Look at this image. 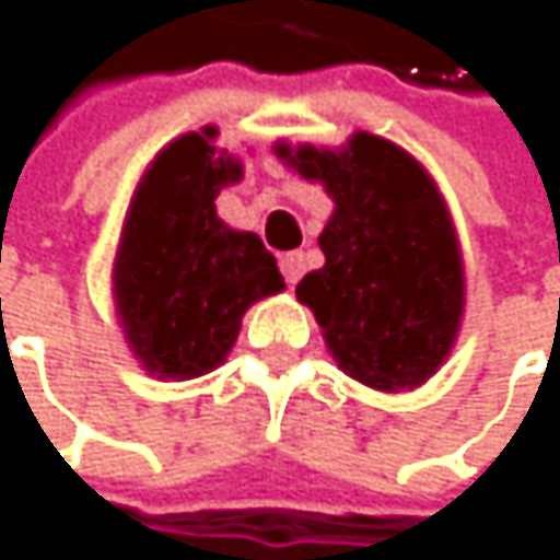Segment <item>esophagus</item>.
Masks as SVG:
<instances>
[{"mask_svg": "<svg viewBox=\"0 0 560 560\" xmlns=\"http://www.w3.org/2000/svg\"><path fill=\"white\" fill-rule=\"evenodd\" d=\"M278 268H282L285 282L295 285L299 278H302V271H305V255H302V252H285L282 258H278Z\"/></svg>", "mask_w": 560, "mask_h": 560, "instance_id": "esophagus-1", "label": "esophagus"}]
</instances>
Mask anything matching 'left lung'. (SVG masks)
Instances as JSON below:
<instances>
[{"label": "left lung", "instance_id": "left-lung-1", "mask_svg": "<svg viewBox=\"0 0 560 560\" xmlns=\"http://www.w3.org/2000/svg\"><path fill=\"white\" fill-rule=\"evenodd\" d=\"M275 152L335 202L318 235L325 265L295 295L315 312L338 369L378 392L424 385L448 358L465 312L462 248L442 191L405 149L369 132L335 152Z\"/></svg>", "mask_w": 560, "mask_h": 560}]
</instances>
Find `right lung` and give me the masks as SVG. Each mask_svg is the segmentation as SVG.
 Wrapping results in <instances>:
<instances>
[{
	"label": "right lung",
	"instance_id": "right-lung-1",
	"mask_svg": "<svg viewBox=\"0 0 560 560\" xmlns=\"http://www.w3.org/2000/svg\"><path fill=\"white\" fill-rule=\"evenodd\" d=\"M215 129L168 142L136 185L112 265V295L126 341L155 378H198L225 362L242 315L285 289L255 232L215 215V198L242 162Z\"/></svg>",
	"mask_w": 560,
	"mask_h": 560
}]
</instances>
